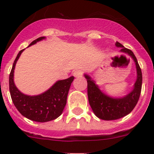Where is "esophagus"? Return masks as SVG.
<instances>
[{
  "instance_id": "obj_1",
  "label": "esophagus",
  "mask_w": 154,
  "mask_h": 154,
  "mask_svg": "<svg viewBox=\"0 0 154 154\" xmlns=\"http://www.w3.org/2000/svg\"><path fill=\"white\" fill-rule=\"evenodd\" d=\"M82 75H83V72L82 70H76L73 72V75H74L75 77H81Z\"/></svg>"
}]
</instances>
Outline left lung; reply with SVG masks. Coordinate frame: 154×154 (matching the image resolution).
I'll list each match as a JSON object with an SVG mask.
<instances>
[{
    "label": "left lung",
    "instance_id": "8db88e82",
    "mask_svg": "<svg viewBox=\"0 0 154 154\" xmlns=\"http://www.w3.org/2000/svg\"><path fill=\"white\" fill-rule=\"evenodd\" d=\"M116 47L122 48L121 52H125L131 56L136 63L137 79L134 88L130 93L123 98H112L102 92L99 86L89 75H85L88 83V99L92 111L98 118L104 120H114L123 117L131 112L136 106L142 88V72L137 59L131 50L126 48L119 42H116Z\"/></svg>",
    "mask_w": 154,
    "mask_h": 154
}]
</instances>
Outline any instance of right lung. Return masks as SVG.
Wrapping results in <instances>:
<instances>
[{
	"instance_id": "add662e5",
	"label": "right lung",
	"mask_w": 154,
	"mask_h": 154,
	"mask_svg": "<svg viewBox=\"0 0 154 154\" xmlns=\"http://www.w3.org/2000/svg\"><path fill=\"white\" fill-rule=\"evenodd\" d=\"M44 38L45 37H40L31 42L29 46ZM24 49L21 50L17 54L9 75V89L12 102L19 112L31 120L45 123L55 119L63 112L74 76L56 82L48 90L40 95H24L17 89L14 82V69Z\"/></svg>"
}]
</instances>
